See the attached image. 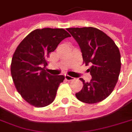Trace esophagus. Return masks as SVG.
Wrapping results in <instances>:
<instances>
[{
  "label": "esophagus",
  "instance_id": "1",
  "mask_svg": "<svg viewBox=\"0 0 132 132\" xmlns=\"http://www.w3.org/2000/svg\"><path fill=\"white\" fill-rule=\"evenodd\" d=\"M65 79H66L67 81H72L74 79V77H72L71 76H69L68 75H65Z\"/></svg>",
  "mask_w": 132,
  "mask_h": 132
}]
</instances>
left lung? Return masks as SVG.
Masks as SVG:
<instances>
[{
	"instance_id": "8db88e82",
	"label": "left lung",
	"mask_w": 132,
	"mask_h": 132,
	"mask_svg": "<svg viewBox=\"0 0 132 132\" xmlns=\"http://www.w3.org/2000/svg\"><path fill=\"white\" fill-rule=\"evenodd\" d=\"M69 33L78 43L86 66L92 79L85 82L80 92L75 94L81 101L96 103L106 98L114 90L121 71L119 48L108 36L94 27L68 28Z\"/></svg>"
}]
</instances>
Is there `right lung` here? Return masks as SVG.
Listing matches in <instances>:
<instances>
[{"mask_svg":"<svg viewBox=\"0 0 132 132\" xmlns=\"http://www.w3.org/2000/svg\"><path fill=\"white\" fill-rule=\"evenodd\" d=\"M70 35L64 29H36L20 43L14 52L11 77L18 92L32 105L45 107L55 98L64 76H53L46 72V59Z\"/></svg>","mask_w":132,"mask_h":132,"instance_id":"1","label":"right lung"}]
</instances>
